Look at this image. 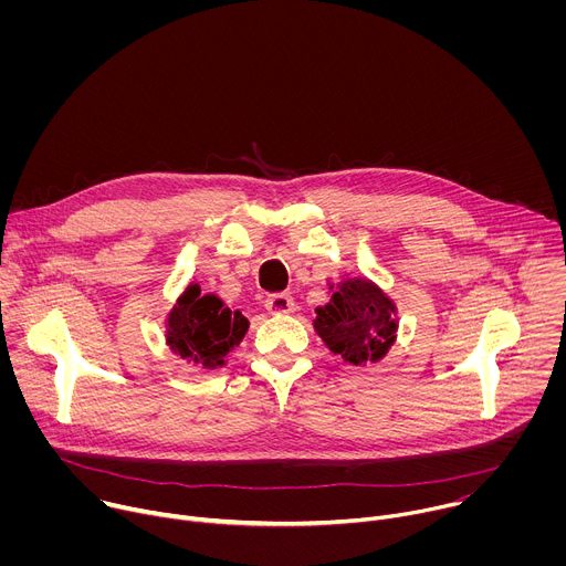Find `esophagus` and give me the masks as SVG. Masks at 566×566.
Segmentation results:
<instances>
[{
  "instance_id": "34e87169",
  "label": "esophagus",
  "mask_w": 566,
  "mask_h": 566,
  "mask_svg": "<svg viewBox=\"0 0 566 566\" xmlns=\"http://www.w3.org/2000/svg\"><path fill=\"white\" fill-rule=\"evenodd\" d=\"M264 306L273 315H284V313H291L295 308V302H293V297L289 293H275V295L266 297Z\"/></svg>"
}]
</instances>
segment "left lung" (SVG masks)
<instances>
[{
    "mask_svg": "<svg viewBox=\"0 0 566 566\" xmlns=\"http://www.w3.org/2000/svg\"><path fill=\"white\" fill-rule=\"evenodd\" d=\"M315 313V334L349 365L380 360L396 340V304L365 277L340 282L329 302Z\"/></svg>",
    "mask_w": 566,
    "mask_h": 566,
    "instance_id": "1",
    "label": "left lung"
}]
</instances>
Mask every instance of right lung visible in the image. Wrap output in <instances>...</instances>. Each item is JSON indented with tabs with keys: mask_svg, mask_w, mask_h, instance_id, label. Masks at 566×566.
Here are the masks:
<instances>
[{
	"mask_svg": "<svg viewBox=\"0 0 566 566\" xmlns=\"http://www.w3.org/2000/svg\"><path fill=\"white\" fill-rule=\"evenodd\" d=\"M249 319L241 311H230L217 295H201L190 284L168 313L166 343L188 363L214 369L226 365V356L244 340Z\"/></svg>",
	"mask_w": 566,
	"mask_h": 566,
	"instance_id": "obj_1",
	"label": "right lung"
}]
</instances>
